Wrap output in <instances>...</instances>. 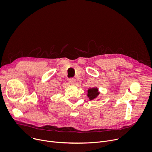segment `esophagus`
Listing matches in <instances>:
<instances>
[{
    "label": "esophagus",
    "mask_w": 152,
    "mask_h": 152,
    "mask_svg": "<svg viewBox=\"0 0 152 152\" xmlns=\"http://www.w3.org/2000/svg\"><path fill=\"white\" fill-rule=\"evenodd\" d=\"M69 82L71 85H75V79H73V78L70 79L69 80Z\"/></svg>",
    "instance_id": "1"
}]
</instances>
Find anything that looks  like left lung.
<instances>
[{
    "mask_svg": "<svg viewBox=\"0 0 152 152\" xmlns=\"http://www.w3.org/2000/svg\"><path fill=\"white\" fill-rule=\"evenodd\" d=\"M87 92H88L87 96L89 98L90 100H94L99 97V96L100 93L99 91L98 88H97V87L88 88L87 90Z\"/></svg>",
    "mask_w": 152,
    "mask_h": 152,
    "instance_id": "1",
    "label": "left lung"
}]
</instances>
